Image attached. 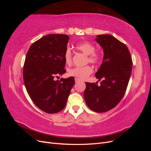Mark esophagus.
I'll return each instance as SVG.
<instances>
[{"label":"esophagus","mask_w":151,"mask_h":151,"mask_svg":"<svg viewBox=\"0 0 151 151\" xmlns=\"http://www.w3.org/2000/svg\"><path fill=\"white\" fill-rule=\"evenodd\" d=\"M80 81H81L80 79H77V78H75V82H76V83H79Z\"/></svg>","instance_id":"1"}]
</instances>
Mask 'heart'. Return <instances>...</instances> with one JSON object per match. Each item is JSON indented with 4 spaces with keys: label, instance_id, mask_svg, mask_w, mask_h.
<instances>
[{
    "label": "heart",
    "instance_id": "1",
    "mask_svg": "<svg viewBox=\"0 0 151 151\" xmlns=\"http://www.w3.org/2000/svg\"><path fill=\"white\" fill-rule=\"evenodd\" d=\"M76 48L79 51L87 55L86 62L93 65H97L101 62L102 55L99 52L95 50V46L91 42L84 41L76 45ZM64 59L66 63L70 64L72 60V53L71 49L67 48L64 53ZM93 72V68L89 65L72 68L68 71V74L79 79L87 78Z\"/></svg>",
    "mask_w": 151,
    "mask_h": 151
}]
</instances>
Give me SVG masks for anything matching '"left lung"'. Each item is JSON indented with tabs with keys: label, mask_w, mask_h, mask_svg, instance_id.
I'll return each mask as SVG.
<instances>
[{
	"label": "left lung",
	"mask_w": 151,
	"mask_h": 151,
	"mask_svg": "<svg viewBox=\"0 0 151 151\" xmlns=\"http://www.w3.org/2000/svg\"><path fill=\"white\" fill-rule=\"evenodd\" d=\"M104 51L103 60L96 77L102 81L86 83L84 96L88 106L103 113L115 108L124 96L132 68L130 53L126 45L110 35H98L96 39Z\"/></svg>",
	"instance_id": "1"
}]
</instances>
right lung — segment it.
Returning <instances> with one entry per match:
<instances>
[{
  "label": "right lung",
  "mask_w": 151,
  "mask_h": 151,
  "mask_svg": "<svg viewBox=\"0 0 151 151\" xmlns=\"http://www.w3.org/2000/svg\"><path fill=\"white\" fill-rule=\"evenodd\" d=\"M69 37L51 34L36 41L26 54L23 79L27 92L35 104L42 111L55 113L65 108L74 77L55 81L66 72L64 53Z\"/></svg>",
  "instance_id": "1"
}]
</instances>
